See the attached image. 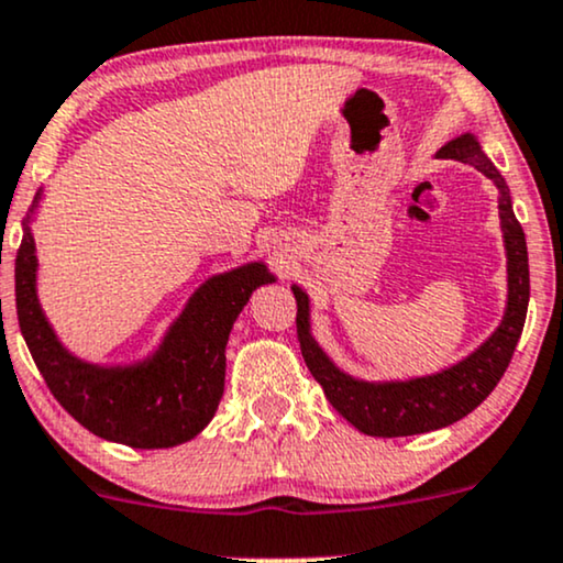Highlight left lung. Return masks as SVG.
<instances>
[{
	"mask_svg": "<svg viewBox=\"0 0 563 563\" xmlns=\"http://www.w3.org/2000/svg\"><path fill=\"white\" fill-rule=\"evenodd\" d=\"M438 157L459 159L464 165L477 167L485 178L498 188V214L504 230L506 246V273H509V299H506L504 320L483 346L472 351L453 367L435 372V375L411 377V380H385L369 383L343 372L324 354L320 343L311 335L309 322V296L299 286H290L296 296V330L303 362L333 409L364 435L375 438H404L449 428L459 419L475 411L490 396L506 367H509L514 349L525 328L527 303H530V264H527L525 230L514 217L509 186L504 175L496 170L479 141L472 133L459 135L438 152Z\"/></svg>",
	"mask_w": 563,
	"mask_h": 563,
	"instance_id": "1",
	"label": "left lung"
}]
</instances>
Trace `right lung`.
Masks as SVG:
<instances>
[{"label":"right lung","instance_id":"1","mask_svg":"<svg viewBox=\"0 0 563 563\" xmlns=\"http://www.w3.org/2000/svg\"><path fill=\"white\" fill-rule=\"evenodd\" d=\"M23 222L15 260L20 333L33 362L63 404L93 435L131 449H173L212 422L225 390V346L235 317L260 286L275 283L264 262H249L212 275L194 290L154 354L133 364H91L70 354L46 320L36 294V243Z\"/></svg>","mask_w":563,"mask_h":563}]
</instances>
